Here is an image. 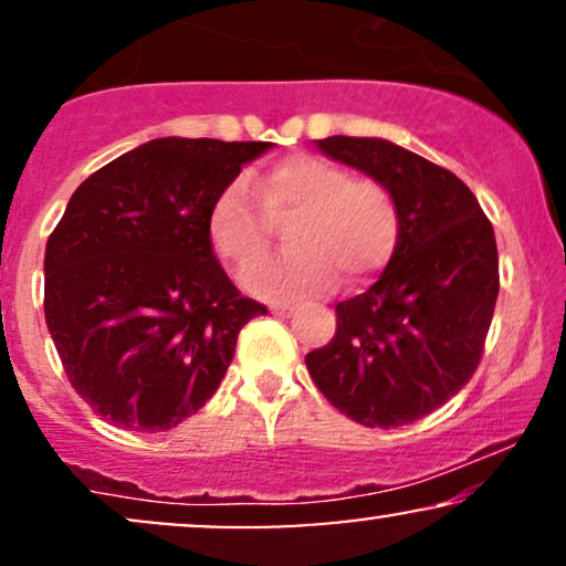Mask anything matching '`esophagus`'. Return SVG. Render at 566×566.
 I'll list each match as a JSON object with an SVG mask.
<instances>
[{"label": "esophagus", "mask_w": 566, "mask_h": 566, "mask_svg": "<svg viewBox=\"0 0 566 566\" xmlns=\"http://www.w3.org/2000/svg\"><path fill=\"white\" fill-rule=\"evenodd\" d=\"M271 311H274L276 316H290L292 311H295V305H292V303H274V305H271Z\"/></svg>", "instance_id": "esophagus-1"}]
</instances>
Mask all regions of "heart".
<instances>
[{
  "label": "heart",
  "instance_id": "heart-1",
  "mask_svg": "<svg viewBox=\"0 0 566 566\" xmlns=\"http://www.w3.org/2000/svg\"><path fill=\"white\" fill-rule=\"evenodd\" d=\"M284 223L290 250L244 274V287L271 301L319 292L333 276L359 287L391 263L401 237L391 188L314 154L226 186L207 212V237L226 263L244 269L271 247V226Z\"/></svg>",
  "mask_w": 566,
  "mask_h": 566
}]
</instances>
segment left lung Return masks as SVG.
Returning <instances> with one entry per match:
<instances>
[{"mask_svg":"<svg viewBox=\"0 0 566 566\" xmlns=\"http://www.w3.org/2000/svg\"><path fill=\"white\" fill-rule=\"evenodd\" d=\"M316 146L391 188L401 237L378 282L335 305L333 340L305 367L356 423H415L482 361L500 290L495 231L458 175L396 143L333 135Z\"/></svg>","mask_w":566,"mask_h":566,"instance_id":"obj_1","label":"left lung"}]
</instances>
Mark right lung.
I'll return each instance as SVG.
<instances>
[{"label":"right lung","mask_w":566,"mask_h":566,"mask_svg":"<svg viewBox=\"0 0 566 566\" xmlns=\"http://www.w3.org/2000/svg\"><path fill=\"white\" fill-rule=\"evenodd\" d=\"M271 143L159 138L90 175L44 252V319L74 391L112 426L170 431L269 314L207 237L212 199Z\"/></svg>","instance_id":"obj_1"}]
</instances>
